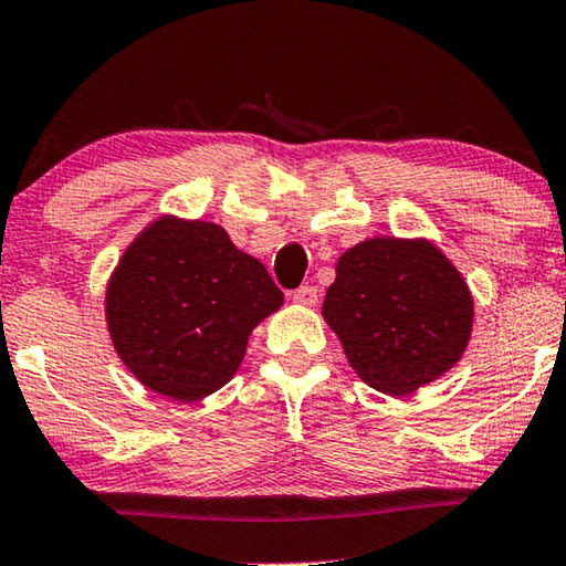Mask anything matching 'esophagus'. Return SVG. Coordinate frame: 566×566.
Listing matches in <instances>:
<instances>
[{
	"label": "esophagus",
	"mask_w": 566,
	"mask_h": 566,
	"mask_svg": "<svg viewBox=\"0 0 566 566\" xmlns=\"http://www.w3.org/2000/svg\"><path fill=\"white\" fill-rule=\"evenodd\" d=\"M292 300L302 304V307H315V304H317V286H310V284L300 286V290L292 292Z\"/></svg>",
	"instance_id": "34e87169"
}]
</instances>
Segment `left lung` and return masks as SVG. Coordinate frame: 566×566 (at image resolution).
I'll return each instance as SVG.
<instances>
[{"instance_id":"8db88e82","label":"left lung","mask_w":566,"mask_h":566,"mask_svg":"<svg viewBox=\"0 0 566 566\" xmlns=\"http://www.w3.org/2000/svg\"><path fill=\"white\" fill-rule=\"evenodd\" d=\"M322 317L360 380L400 398L461 360L473 329V297L433 241L375 237L337 259Z\"/></svg>"}]
</instances>
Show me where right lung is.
<instances>
[{"instance_id": "right-lung-1", "label": "right lung", "mask_w": 566, "mask_h": 566, "mask_svg": "<svg viewBox=\"0 0 566 566\" xmlns=\"http://www.w3.org/2000/svg\"><path fill=\"white\" fill-rule=\"evenodd\" d=\"M284 294L219 223L158 217L123 251L105 319L123 365L158 396L203 400L244 360L251 329Z\"/></svg>"}]
</instances>
